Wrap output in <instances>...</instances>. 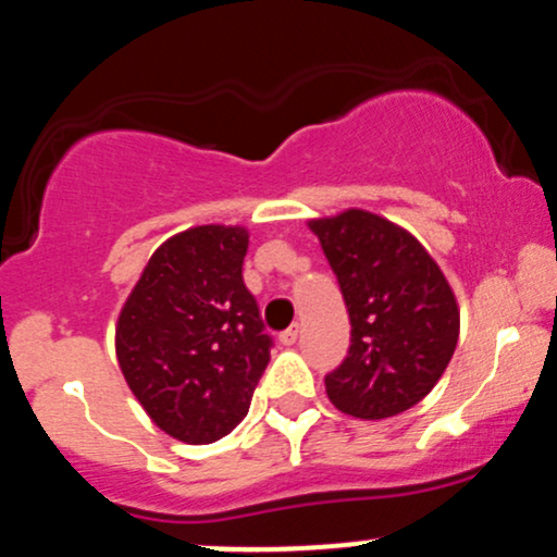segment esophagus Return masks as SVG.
<instances>
[{"mask_svg": "<svg viewBox=\"0 0 557 557\" xmlns=\"http://www.w3.org/2000/svg\"><path fill=\"white\" fill-rule=\"evenodd\" d=\"M278 339H281V345H295L297 339H300V324H292L286 332L278 334Z\"/></svg>", "mask_w": 557, "mask_h": 557, "instance_id": "1", "label": "esophagus"}]
</instances>
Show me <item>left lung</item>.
I'll use <instances>...</instances> for the list:
<instances>
[{"label":"left lung","instance_id":"left-lung-1","mask_svg":"<svg viewBox=\"0 0 557 557\" xmlns=\"http://www.w3.org/2000/svg\"><path fill=\"white\" fill-rule=\"evenodd\" d=\"M343 289L350 350L326 374L343 414L387 420L428 396L459 339V305L409 231L367 209L308 220Z\"/></svg>","mask_w":557,"mask_h":557}]
</instances>
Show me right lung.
<instances>
[{"mask_svg": "<svg viewBox=\"0 0 557 557\" xmlns=\"http://www.w3.org/2000/svg\"><path fill=\"white\" fill-rule=\"evenodd\" d=\"M249 231L196 225L151 255L116 321L133 396L183 444H214L247 417L271 337L244 286Z\"/></svg>", "mask_w": 557, "mask_h": 557, "instance_id": "add662e5", "label": "right lung"}]
</instances>
